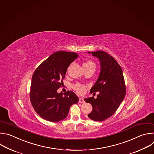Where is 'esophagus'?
<instances>
[{
	"mask_svg": "<svg viewBox=\"0 0 154 154\" xmlns=\"http://www.w3.org/2000/svg\"><path fill=\"white\" fill-rule=\"evenodd\" d=\"M79 103H84L85 101L84 100V99L82 98H79Z\"/></svg>",
	"mask_w": 154,
	"mask_h": 154,
	"instance_id": "esophagus-1",
	"label": "esophagus"
}]
</instances>
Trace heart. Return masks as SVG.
Returning a JSON list of instances; mask_svg holds the SVG:
<instances>
[{
    "label": "heart",
    "instance_id": "heart-1",
    "mask_svg": "<svg viewBox=\"0 0 154 154\" xmlns=\"http://www.w3.org/2000/svg\"><path fill=\"white\" fill-rule=\"evenodd\" d=\"M91 66H95V64L91 60H88L84 63L83 64V67H88ZM73 88L79 94H83L85 91V87L81 84H76L73 85Z\"/></svg>",
    "mask_w": 154,
    "mask_h": 154
}]
</instances>
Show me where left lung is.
Masks as SVG:
<instances>
[{"label":"left lung","mask_w":154,"mask_h":154,"mask_svg":"<svg viewBox=\"0 0 154 154\" xmlns=\"http://www.w3.org/2000/svg\"><path fill=\"white\" fill-rule=\"evenodd\" d=\"M99 59L101 70L90 93L99 91L97 98H85L86 103L93 107L88 114L90 119L102 121L110 117L116 112L126 95V85L122 70L116 60L108 53L103 51L90 52Z\"/></svg>","instance_id":"8db88e82"}]
</instances>
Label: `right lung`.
<instances>
[{
    "label": "right lung",
    "mask_w": 154,
    "mask_h": 154,
    "mask_svg": "<svg viewBox=\"0 0 154 154\" xmlns=\"http://www.w3.org/2000/svg\"><path fill=\"white\" fill-rule=\"evenodd\" d=\"M78 56L77 53L58 51L50 55L35 71L29 97L36 112L43 119L57 122L65 119L72 105L79 101L72 91L57 93L67 69Z\"/></svg>",
    "instance_id": "obj_1"
}]
</instances>
